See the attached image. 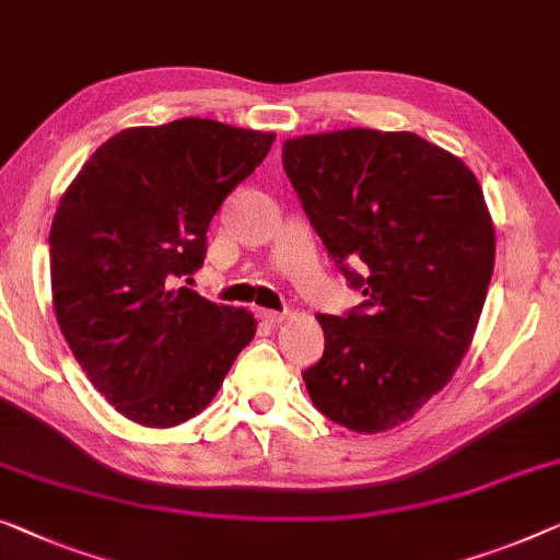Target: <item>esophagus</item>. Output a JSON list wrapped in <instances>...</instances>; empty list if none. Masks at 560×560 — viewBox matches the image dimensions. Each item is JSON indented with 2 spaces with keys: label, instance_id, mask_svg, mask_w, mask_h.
<instances>
[{
  "label": "esophagus",
  "instance_id": "1",
  "mask_svg": "<svg viewBox=\"0 0 560 560\" xmlns=\"http://www.w3.org/2000/svg\"><path fill=\"white\" fill-rule=\"evenodd\" d=\"M258 316H261L264 322L279 324V322L287 319V312H273V308H258Z\"/></svg>",
  "mask_w": 560,
  "mask_h": 560
}]
</instances>
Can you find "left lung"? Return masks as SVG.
<instances>
[{
    "label": "left lung",
    "instance_id": "1",
    "mask_svg": "<svg viewBox=\"0 0 560 560\" xmlns=\"http://www.w3.org/2000/svg\"><path fill=\"white\" fill-rule=\"evenodd\" d=\"M283 171L364 302L319 314L302 377L341 428L385 432L447 385L493 277L495 231L472 171L415 132L349 128L283 143Z\"/></svg>",
    "mask_w": 560,
    "mask_h": 560
}]
</instances>
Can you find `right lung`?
<instances>
[{
  "instance_id": "right-lung-1",
  "label": "right lung",
  "mask_w": 560,
  "mask_h": 560,
  "mask_svg": "<svg viewBox=\"0 0 560 560\" xmlns=\"http://www.w3.org/2000/svg\"><path fill=\"white\" fill-rule=\"evenodd\" d=\"M273 132L180 118L100 145L49 231L57 324L95 389L128 420L173 428L211 402L256 334L246 308L188 289L206 233Z\"/></svg>"
}]
</instances>
